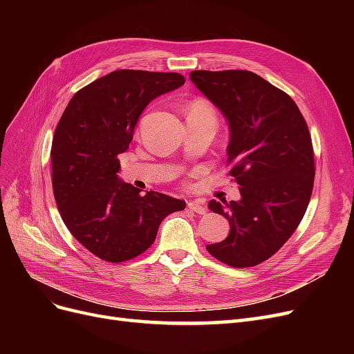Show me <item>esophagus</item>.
<instances>
[{
    "label": "esophagus",
    "mask_w": 354,
    "mask_h": 354,
    "mask_svg": "<svg viewBox=\"0 0 354 354\" xmlns=\"http://www.w3.org/2000/svg\"><path fill=\"white\" fill-rule=\"evenodd\" d=\"M187 208L190 209V211H194V212H196V214H205L207 212V208L202 205V203H199L198 201H190L189 203H187Z\"/></svg>",
    "instance_id": "1"
}]
</instances>
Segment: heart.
Instances as JSON below:
<instances>
[{
    "label": "heart",
    "instance_id": "obj_1",
    "mask_svg": "<svg viewBox=\"0 0 354 354\" xmlns=\"http://www.w3.org/2000/svg\"><path fill=\"white\" fill-rule=\"evenodd\" d=\"M189 115H207L214 118V109L205 100H194L189 106Z\"/></svg>",
    "mask_w": 354,
    "mask_h": 354
}]
</instances>
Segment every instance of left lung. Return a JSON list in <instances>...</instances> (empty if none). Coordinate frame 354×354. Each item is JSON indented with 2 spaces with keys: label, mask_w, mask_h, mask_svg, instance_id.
Here are the masks:
<instances>
[{
  "label": "left lung",
  "mask_w": 354,
  "mask_h": 354,
  "mask_svg": "<svg viewBox=\"0 0 354 354\" xmlns=\"http://www.w3.org/2000/svg\"><path fill=\"white\" fill-rule=\"evenodd\" d=\"M190 81L229 124V176L239 201H209L229 220V236L207 245L232 267L263 263L291 238L303 220L315 181V153L295 102L250 71H192Z\"/></svg>",
  "instance_id": "1"
}]
</instances>
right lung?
Returning a JSON list of instances; mask_svg holds the SVG:
<instances>
[{
	"mask_svg": "<svg viewBox=\"0 0 354 354\" xmlns=\"http://www.w3.org/2000/svg\"><path fill=\"white\" fill-rule=\"evenodd\" d=\"M185 84L176 72L121 69L73 94L51 145L53 194L63 223L82 246L109 263L151 246L159 224L186 202L118 177L138 116L153 99Z\"/></svg>",
	"mask_w": 354,
	"mask_h": 354,
	"instance_id": "add662e5",
	"label": "right lung"
}]
</instances>
